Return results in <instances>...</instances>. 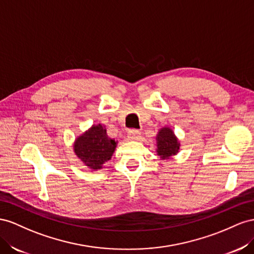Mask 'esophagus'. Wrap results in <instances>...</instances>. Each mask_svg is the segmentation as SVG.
I'll list each match as a JSON object with an SVG mask.
<instances>
[{
  "label": "esophagus",
  "mask_w": 254,
  "mask_h": 254,
  "mask_svg": "<svg viewBox=\"0 0 254 254\" xmlns=\"http://www.w3.org/2000/svg\"><path fill=\"white\" fill-rule=\"evenodd\" d=\"M127 137L131 140H139L141 138V134L137 129H129L127 132Z\"/></svg>",
  "instance_id": "1"
}]
</instances>
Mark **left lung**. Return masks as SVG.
<instances>
[{
    "instance_id": "obj_1",
    "label": "left lung",
    "mask_w": 254,
    "mask_h": 254,
    "mask_svg": "<svg viewBox=\"0 0 254 254\" xmlns=\"http://www.w3.org/2000/svg\"><path fill=\"white\" fill-rule=\"evenodd\" d=\"M157 140V153L162 158H169L172 155H176L180 148L176 136L168 127H164L158 132L156 137Z\"/></svg>"
}]
</instances>
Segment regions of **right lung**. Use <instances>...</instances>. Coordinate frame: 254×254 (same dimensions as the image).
<instances>
[{
	"label": "right lung",
	"mask_w": 254,
	"mask_h": 254,
	"mask_svg": "<svg viewBox=\"0 0 254 254\" xmlns=\"http://www.w3.org/2000/svg\"><path fill=\"white\" fill-rule=\"evenodd\" d=\"M116 144L117 142L106 135V129L98 125L78 137L74 144V151L86 166L91 169H100L113 155Z\"/></svg>",
	"instance_id": "right-lung-1"
}]
</instances>
